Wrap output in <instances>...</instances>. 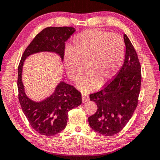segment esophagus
<instances>
[{
  "mask_svg": "<svg viewBox=\"0 0 160 160\" xmlns=\"http://www.w3.org/2000/svg\"><path fill=\"white\" fill-rule=\"evenodd\" d=\"M82 100L83 102H86L89 100V97L87 94L85 93H82Z\"/></svg>",
  "mask_w": 160,
  "mask_h": 160,
  "instance_id": "1",
  "label": "esophagus"
}]
</instances>
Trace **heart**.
Instances as JSON below:
<instances>
[{
    "instance_id": "b5f03b06",
    "label": "heart",
    "mask_w": 160,
    "mask_h": 160,
    "mask_svg": "<svg viewBox=\"0 0 160 160\" xmlns=\"http://www.w3.org/2000/svg\"><path fill=\"white\" fill-rule=\"evenodd\" d=\"M70 53L65 55L66 71L77 82L86 71L88 74L78 84L89 92L108 82L118 72L124 58V43L120 36L109 32L88 29L78 34ZM86 68H84V66Z\"/></svg>"
}]
</instances>
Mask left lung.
Instances as JSON below:
<instances>
[{
    "label": "left lung",
    "instance_id": "1",
    "mask_svg": "<svg viewBox=\"0 0 160 160\" xmlns=\"http://www.w3.org/2000/svg\"><path fill=\"white\" fill-rule=\"evenodd\" d=\"M123 39L126 56L122 67L102 90L90 94L98 109L88 118L89 124L94 131L107 136L118 133L125 127L138 104L141 66L126 34Z\"/></svg>",
    "mask_w": 160,
    "mask_h": 160
}]
</instances>
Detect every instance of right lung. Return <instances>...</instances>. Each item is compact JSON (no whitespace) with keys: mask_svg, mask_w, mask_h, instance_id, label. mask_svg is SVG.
Returning <instances> with one entry per match:
<instances>
[{"mask_svg":"<svg viewBox=\"0 0 160 160\" xmlns=\"http://www.w3.org/2000/svg\"><path fill=\"white\" fill-rule=\"evenodd\" d=\"M75 31L72 27H49L36 35L24 51L18 66V99L29 124L39 134L51 136L66 128L68 112L82 103V95L75 87L62 81L54 92L43 101L36 102L28 98L22 82L24 61L33 53L49 51L64 57L66 42Z\"/></svg>","mask_w":160,"mask_h":160,"instance_id":"obj_1","label":"right lung"}]
</instances>
